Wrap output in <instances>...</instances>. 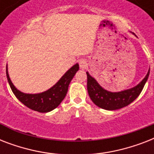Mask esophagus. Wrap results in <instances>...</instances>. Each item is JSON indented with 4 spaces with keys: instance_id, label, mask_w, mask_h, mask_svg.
<instances>
[{
    "instance_id": "esophagus-1",
    "label": "esophagus",
    "mask_w": 154,
    "mask_h": 154,
    "mask_svg": "<svg viewBox=\"0 0 154 154\" xmlns=\"http://www.w3.org/2000/svg\"><path fill=\"white\" fill-rule=\"evenodd\" d=\"M79 65L81 69H86L88 67V61L85 59H82L79 61Z\"/></svg>"
}]
</instances>
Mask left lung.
<instances>
[{"label": "left lung", "mask_w": 154, "mask_h": 154, "mask_svg": "<svg viewBox=\"0 0 154 154\" xmlns=\"http://www.w3.org/2000/svg\"><path fill=\"white\" fill-rule=\"evenodd\" d=\"M87 89L92 101L98 107L106 110H116L125 107L132 103L142 91L149 75V70L142 81L134 88L121 92H109L103 89L88 72Z\"/></svg>", "instance_id": "left-lung-1"}]
</instances>
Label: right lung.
<instances>
[{
    "mask_svg": "<svg viewBox=\"0 0 154 154\" xmlns=\"http://www.w3.org/2000/svg\"><path fill=\"white\" fill-rule=\"evenodd\" d=\"M79 69V65L76 64L71 67L53 87L41 94H29L19 91L11 82L6 66V76L8 84L16 97L31 109L40 112H48L56 109L64 100L68 92L70 82Z\"/></svg>",
    "mask_w": 154,
    "mask_h": 154,
    "instance_id": "right-lung-1",
    "label": "right lung"
}]
</instances>
